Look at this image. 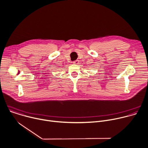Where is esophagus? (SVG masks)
I'll use <instances>...</instances> for the list:
<instances>
[{
  "instance_id": "1",
  "label": "esophagus",
  "mask_w": 148,
  "mask_h": 148,
  "mask_svg": "<svg viewBox=\"0 0 148 148\" xmlns=\"http://www.w3.org/2000/svg\"><path fill=\"white\" fill-rule=\"evenodd\" d=\"M73 64H75V65H78L79 64V61L78 60H76V61H75L73 62Z\"/></svg>"
}]
</instances>
